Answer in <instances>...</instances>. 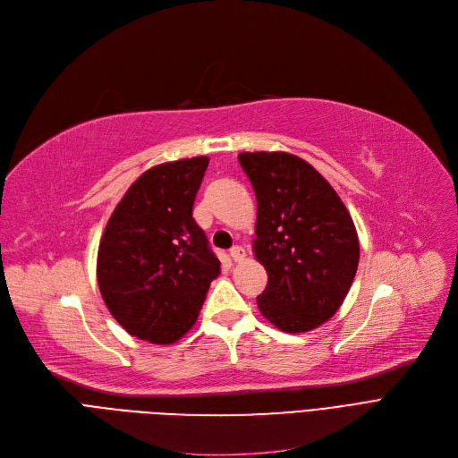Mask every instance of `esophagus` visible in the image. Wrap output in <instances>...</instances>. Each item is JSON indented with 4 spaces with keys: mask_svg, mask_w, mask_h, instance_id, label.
<instances>
[{
    "mask_svg": "<svg viewBox=\"0 0 458 458\" xmlns=\"http://www.w3.org/2000/svg\"><path fill=\"white\" fill-rule=\"evenodd\" d=\"M230 258H232L233 261H243V259H245V249H243L242 245H233V247L230 249Z\"/></svg>",
    "mask_w": 458,
    "mask_h": 458,
    "instance_id": "34e87169",
    "label": "esophagus"
}]
</instances>
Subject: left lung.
Listing matches in <instances>:
<instances>
[{"label":"left lung","mask_w":458,"mask_h":458,"mask_svg":"<svg viewBox=\"0 0 458 458\" xmlns=\"http://www.w3.org/2000/svg\"><path fill=\"white\" fill-rule=\"evenodd\" d=\"M258 200L256 259L267 271L258 308L284 332L328 321L354 280L360 245L354 223L330 183L285 152L237 156Z\"/></svg>","instance_id":"8db88e82"}]
</instances>
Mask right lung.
Wrapping results in <instances>:
<instances>
[{
  "mask_svg": "<svg viewBox=\"0 0 458 458\" xmlns=\"http://www.w3.org/2000/svg\"><path fill=\"white\" fill-rule=\"evenodd\" d=\"M209 159L157 165L114 208L98 249V285L111 316L131 335L174 344L195 325L221 261L192 204Z\"/></svg>",
  "mask_w": 458,
  "mask_h": 458,
  "instance_id": "obj_1",
  "label": "right lung"
}]
</instances>
